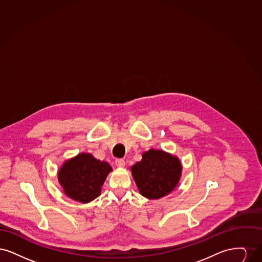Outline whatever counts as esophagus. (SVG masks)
<instances>
[{
  "mask_svg": "<svg viewBox=\"0 0 262 262\" xmlns=\"http://www.w3.org/2000/svg\"><path fill=\"white\" fill-rule=\"evenodd\" d=\"M115 163H116V166L119 168H124L125 166V160L123 159H116Z\"/></svg>",
  "mask_w": 262,
  "mask_h": 262,
  "instance_id": "1",
  "label": "esophagus"
}]
</instances>
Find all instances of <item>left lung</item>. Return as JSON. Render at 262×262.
<instances>
[{
	"mask_svg": "<svg viewBox=\"0 0 262 262\" xmlns=\"http://www.w3.org/2000/svg\"><path fill=\"white\" fill-rule=\"evenodd\" d=\"M180 159L164 150L149 149L142 159L130 167L139 193L148 200L168 195L178 186L182 177Z\"/></svg>",
	"mask_w": 262,
	"mask_h": 262,
	"instance_id": "left-lung-1",
	"label": "left lung"
}]
</instances>
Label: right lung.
I'll list each match as a JSON object with an SVG mask.
<instances>
[{
	"label": "right lung",
	"mask_w": 262,
	"mask_h": 262,
	"mask_svg": "<svg viewBox=\"0 0 262 262\" xmlns=\"http://www.w3.org/2000/svg\"><path fill=\"white\" fill-rule=\"evenodd\" d=\"M110 172L112 167L109 163L82 152L62 163L58 171V181L68 198L89 203L101 194L102 186Z\"/></svg>",
	"instance_id": "right-lung-1"
}]
</instances>
